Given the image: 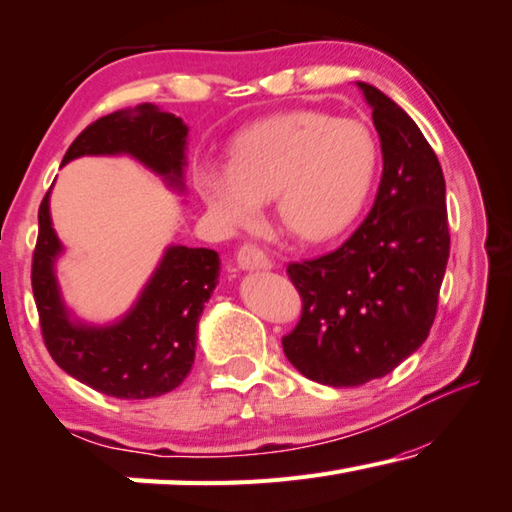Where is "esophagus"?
Returning a JSON list of instances; mask_svg holds the SVG:
<instances>
[{
	"label": "esophagus",
	"mask_w": 512,
	"mask_h": 512,
	"mask_svg": "<svg viewBox=\"0 0 512 512\" xmlns=\"http://www.w3.org/2000/svg\"><path fill=\"white\" fill-rule=\"evenodd\" d=\"M237 262L241 269H271L273 266L269 255H266L257 243H250V241L243 243V246L237 250Z\"/></svg>",
	"instance_id": "34e87169"
}]
</instances>
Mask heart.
<instances>
[{"mask_svg": "<svg viewBox=\"0 0 512 512\" xmlns=\"http://www.w3.org/2000/svg\"><path fill=\"white\" fill-rule=\"evenodd\" d=\"M376 168L378 143L360 120L291 111L246 129L230 164L200 166L196 186L225 230L250 227L275 198L291 237L321 243L355 221Z\"/></svg>", "mask_w": 512, "mask_h": 512, "instance_id": "b5f03b06", "label": "heart"}]
</instances>
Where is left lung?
<instances>
[{"label":"left lung","instance_id":"left-lung-1","mask_svg":"<svg viewBox=\"0 0 512 512\" xmlns=\"http://www.w3.org/2000/svg\"><path fill=\"white\" fill-rule=\"evenodd\" d=\"M358 86L383 150L376 202L337 250L287 266L303 310L282 351L305 378L330 387L383 378L426 342L451 246L433 148L399 104Z\"/></svg>","mask_w":512,"mask_h":512}]
</instances>
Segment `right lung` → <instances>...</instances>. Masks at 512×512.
<instances>
[{"label": "right lung", "mask_w": 512, "mask_h": 512, "mask_svg": "<svg viewBox=\"0 0 512 512\" xmlns=\"http://www.w3.org/2000/svg\"><path fill=\"white\" fill-rule=\"evenodd\" d=\"M186 132L189 129L173 113L141 104L88 125L72 141L63 164L84 154L125 152L180 189ZM59 253L47 193L38 209L31 289L52 360L79 383L116 399H150L180 385L196 355L202 307L216 287L218 253L170 246L134 310L107 328L70 321L54 278Z\"/></svg>", "instance_id": "add662e5"}]
</instances>
